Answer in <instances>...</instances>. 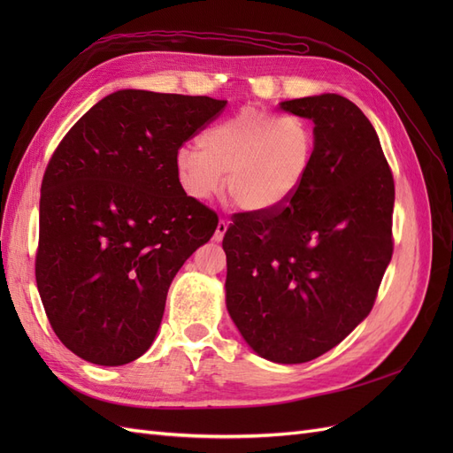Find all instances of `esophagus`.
I'll return each mask as SVG.
<instances>
[{"mask_svg":"<svg viewBox=\"0 0 453 453\" xmlns=\"http://www.w3.org/2000/svg\"><path fill=\"white\" fill-rule=\"evenodd\" d=\"M228 219H225V217H221L219 219V223H217V228H215V234H213V238L217 240V242H221L223 240V236H225V232L228 230Z\"/></svg>","mask_w":453,"mask_h":453,"instance_id":"esophagus-1","label":"esophagus"}]
</instances>
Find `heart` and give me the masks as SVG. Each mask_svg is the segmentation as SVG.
Here are the masks:
<instances>
[{"label":"heart","mask_w":453,"mask_h":453,"mask_svg":"<svg viewBox=\"0 0 453 453\" xmlns=\"http://www.w3.org/2000/svg\"><path fill=\"white\" fill-rule=\"evenodd\" d=\"M198 147L175 150L173 168L183 193L210 200L223 187L245 211H273L303 187L315 153V134L298 115L243 107L205 128Z\"/></svg>","instance_id":"heart-1"}]
</instances>
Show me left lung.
Wrapping results in <instances>:
<instances>
[{"mask_svg":"<svg viewBox=\"0 0 453 453\" xmlns=\"http://www.w3.org/2000/svg\"><path fill=\"white\" fill-rule=\"evenodd\" d=\"M313 120L306 180L281 208L238 213L223 238L226 308L260 357L308 363L374 306L393 255L395 183L378 134L338 94L281 102Z\"/></svg>","mask_w":453,"mask_h":453,"instance_id":"left-lung-1","label":"left lung"}]
</instances>
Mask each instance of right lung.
Here are the masks:
<instances>
[{"mask_svg":"<svg viewBox=\"0 0 453 453\" xmlns=\"http://www.w3.org/2000/svg\"><path fill=\"white\" fill-rule=\"evenodd\" d=\"M208 96L119 90L81 117L41 183L35 281L52 331L94 365L150 348L177 270L217 228L173 155L223 111Z\"/></svg>","mask_w":453,"mask_h":453,"instance_id":"1","label":"right lung"}]
</instances>
